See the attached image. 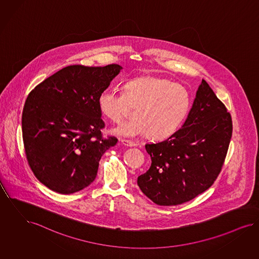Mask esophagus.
I'll use <instances>...</instances> for the list:
<instances>
[{
	"label": "esophagus",
	"mask_w": 259,
	"mask_h": 259,
	"mask_svg": "<svg viewBox=\"0 0 259 259\" xmlns=\"http://www.w3.org/2000/svg\"><path fill=\"white\" fill-rule=\"evenodd\" d=\"M120 142L124 144L125 146H127V147H135L137 145V144L134 142V141H132V140H125V139H120Z\"/></svg>",
	"instance_id": "34e87169"
}]
</instances>
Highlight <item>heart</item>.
Wrapping results in <instances>:
<instances>
[{
    "instance_id": "obj_1",
    "label": "heart",
    "mask_w": 259,
    "mask_h": 259,
    "mask_svg": "<svg viewBox=\"0 0 259 259\" xmlns=\"http://www.w3.org/2000/svg\"><path fill=\"white\" fill-rule=\"evenodd\" d=\"M101 112L120 123L135 107V118L123 123L115 133L134 137L147 135L154 140L170 137L182 125L191 106L188 90L163 77L145 76L126 81L122 92L103 90L98 99Z\"/></svg>"
}]
</instances>
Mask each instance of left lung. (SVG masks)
Masks as SVG:
<instances>
[{"label":"left lung","mask_w":259,"mask_h":259,"mask_svg":"<svg viewBox=\"0 0 259 259\" xmlns=\"http://www.w3.org/2000/svg\"><path fill=\"white\" fill-rule=\"evenodd\" d=\"M231 135L230 112L202 79L182 127L162 142L145 145L152 164L138 177L139 188L158 205L191 201L216 181Z\"/></svg>","instance_id":"1"}]
</instances>
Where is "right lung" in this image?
Instances as JSON below:
<instances>
[{"mask_svg":"<svg viewBox=\"0 0 259 259\" xmlns=\"http://www.w3.org/2000/svg\"><path fill=\"white\" fill-rule=\"evenodd\" d=\"M121 69L70 65L30 91L22 114L24 148L29 168L49 189L72 194L96 179L102 155L118 142L103 137L98 99Z\"/></svg>","mask_w":259,"mask_h":259,"instance_id":"right-lung-1","label":"right lung"}]
</instances>
